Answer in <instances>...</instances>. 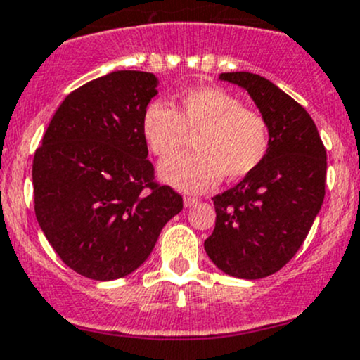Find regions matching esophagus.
Returning <instances> with one entry per match:
<instances>
[{
	"mask_svg": "<svg viewBox=\"0 0 360 360\" xmlns=\"http://www.w3.org/2000/svg\"><path fill=\"white\" fill-rule=\"evenodd\" d=\"M195 203H198V198H195V196H184V207H191L195 205Z\"/></svg>",
	"mask_w": 360,
	"mask_h": 360,
	"instance_id": "obj_1",
	"label": "esophagus"
}]
</instances>
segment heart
Returning a JSON list of instances; mask_svg holds the SVG:
<instances>
[{
	"mask_svg": "<svg viewBox=\"0 0 360 360\" xmlns=\"http://www.w3.org/2000/svg\"><path fill=\"white\" fill-rule=\"evenodd\" d=\"M141 129L150 151L160 160L173 156L191 135L197 134L196 152L160 167L162 179L183 191H205L222 176L231 181L248 176L266 160L271 146L266 117L215 86L184 93L177 112L160 101L151 103Z\"/></svg>",
	"mask_w": 360,
	"mask_h": 360,
	"instance_id": "obj_1",
	"label": "heart"
}]
</instances>
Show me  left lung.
<instances>
[{"mask_svg": "<svg viewBox=\"0 0 360 360\" xmlns=\"http://www.w3.org/2000/svg\"><path fill=\"white\" fill-rule=\"evenodd\" d=\"M219 79L248 91L269 124L271 146L252 174L212 198L217 215L205 252L226 274L260 279L286 266L307 238L326 193V148L307 110L266 77Z\"/></svg>", "mask_w": 360, "mask_h": 360, "instance_id": "1", "label": "left lung"}]
</instances>
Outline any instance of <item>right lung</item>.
<instances>
[{
    "instance_id": "right-lung-1",
    "label": "right lung",
    "mask_w": 360,
    "mask_h": 360,
    "mask_svg": "<svg viewBox=\"0 0 360 360\" xmlns=\"http://www.w3.org/2000/svg\"><path fill=\"white\" fill-rule=\"evenodd\" d=\"M150 72L117 70L72 91L32 160L34 212L60 259L96 281L131 274L183 196L155 179L143 115L157 94Z\"/></svg>"
}]
</instances>
